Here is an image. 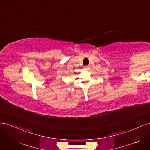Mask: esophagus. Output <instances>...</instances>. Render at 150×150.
<instances>
[{
    "mask_svg": "<svg viewBox=\"0 0 150 150\" xmlns=\"http://www.w3.org/2000/svg\"><path fill=\"white\" fill-rule=\"evenodd\" d=\"M89 68H90L89 66H86L84 67V69L86 70H88V69H89Z\"/></svg>",
    "mask_w": 150,
    "mask_h": 150,
    "instance_id": "obj_1",
    "label": "esophagus"
}]
</instances>
